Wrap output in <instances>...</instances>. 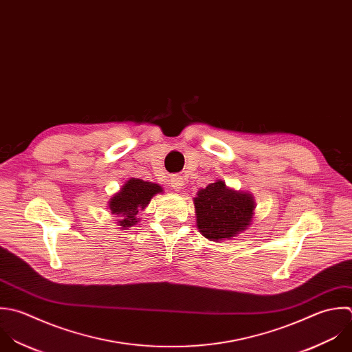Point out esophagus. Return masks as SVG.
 <instances>
[{"label": "esophagus", "instance_id": "1", "mask_svg": "<svg viewBox=\"0 0 352 352\" xmlns=\"http://www.w3.org/2000/svg\"><path fill=\"white\" fill-rule=\"evenodd\" d=\"M170 186L174 189V190H181L182 186H184V179L179 177V175H174L171 179H170Z\"/></svg>", "mask_w": 352, "mask_h": 352}]
</instances>
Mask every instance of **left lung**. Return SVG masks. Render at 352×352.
Wrapping results in <instances>:
<instances>
[{
  "instance_id": "left-lung-1",
  "label": "left lung",
  "mask_w": 352,
  "mask_h": 352,
  "mask_svg": "<svg viewBox=\"0 0 352 352\" xmlns=\"http://www.w3.org/2000/svg\"><path fill=\"white\" fill-rule=\"evenodd\" d=\"M193 201L197 228L211 241L232 239L244 232L251 225L255 210L252 195L229 189L223 181L200 189Z\"/></svg>"
}]
</instances>
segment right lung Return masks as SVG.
<instances>
[{
  "mask_svg": "<svg viewBox=\"0 0 352 352\" xmlns=\"http://www.w3.org/2000/svg\"><path fill=\"white\" fill-rule=\"evenodd\" d=\"M163 189L157 184L146 182L137 178H130L124 182L118 193H115L109 200V210L112 214L118 215L119 226L123 230L138 223L137 214L142 211L151 201V199L162 193Z\"/></svg>",
  "mask_w": 352,
  "mask_h": 352,
  "instance_id": "obj_1",
  "label": "right lung"
}]
</instances>
